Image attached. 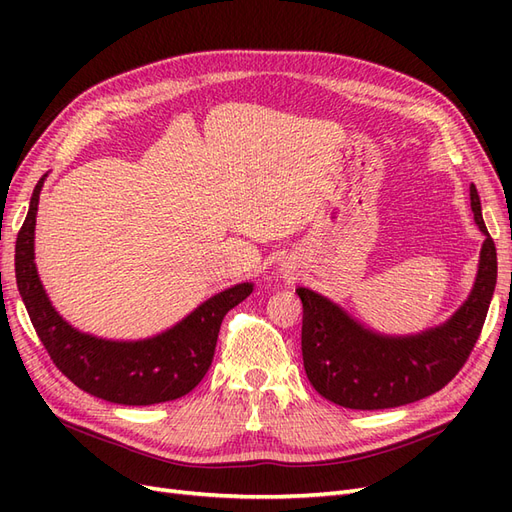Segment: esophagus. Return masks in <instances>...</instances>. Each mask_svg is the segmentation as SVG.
<instances>
[{"instance_id": "1", "label": "esophagus", "mask_w": 512, "mask_h": 512, "mask_svg": "<svg viewBox=\"0 0 512 512\" xmlns=\"http://www.w3.org/2000/svg\"><path fill=\"white\" fill-rule=\"evenodd\" d=\"M284 271H286V269H284Z\"/></svg>"}]
</instances>
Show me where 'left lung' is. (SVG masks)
Here are the masks:
<instances>
[{
  "mask_svg": "<svg viewBox=\"0 0 512 512\" xmlns=\"http://www.w3.org/2000/svg\"><path fill=\"white\" fill-rule=\"evenodd\" d=\"M474 222L485 235L474 286L446 322L416 335H382L322 294L297 288L303 303L301 350L314 389L350 410H384L429 397L451 382L483 329L498 280L495 243L470 185Z\"/></svg>",
  "mask_w": 512,
  "mask_h": 512,
  "instance_id": "left-lung-1",
  "label": "left lung"
}]
</instances>
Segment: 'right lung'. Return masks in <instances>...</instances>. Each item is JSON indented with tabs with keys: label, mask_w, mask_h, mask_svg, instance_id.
<instances>
[{
	"label": "right lung",
	"mask_w": 512,
	"mask_h": 512,
	"mask_svg": "<svg viewBox=\"0 0 512 512\" xmlns=\"http://www.w3.org/2000/svg\"><path fill=\"white\" fill-rule=\"evenodd\" d=\"M44 179L36 183L19 230L14 271L29 320L53 363L79 389L111 404L151 406L188 395L207 374L228 309L250 297L254 284L213 294L175 327L147 339L123 342L79 331L53 307L36 267V215Z\"/></svg>",
	"instance_id": "1"
}]
</instances>
